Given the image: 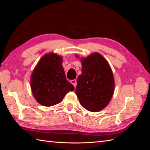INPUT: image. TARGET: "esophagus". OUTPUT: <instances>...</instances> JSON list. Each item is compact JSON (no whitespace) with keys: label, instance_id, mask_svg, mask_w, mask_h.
<instances>
[{"label":"esophagus","instance_id":"esophagus-1","mask_svg":"<svg viewBox=\"0 0 150 150\" xmlns=\"http://www.w3.org/2000/svg\"><path fill=\"white\" fill-rule=\"evenodd\" d=\"M71 83L73 84V86H74V88H76V84H77V81L76 79H73V80H71Z\"/></svg>","mask_w":150,"mask_h":150}]
</instances>
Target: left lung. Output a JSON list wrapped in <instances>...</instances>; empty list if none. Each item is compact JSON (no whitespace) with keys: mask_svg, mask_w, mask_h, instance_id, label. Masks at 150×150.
I'll list each match as a JSON object with an SVG mask.
<instances>
[{"mask_svg":"<svg viewBox=\"0 0 150 150\" xmlns=\"http://www.w3.org/2000/svg\"><path fill=\"white\" fill-rule=\"evenodd\" d=\"M82 74L77 81L76 94L86 110L100 111L110 103L115 80L107 61L98 52L81 59Z\"/></svg>","mask_w":150,"mask_h":150,"instance_id":"left-lung-1","label":"left lung"}]
</instances>
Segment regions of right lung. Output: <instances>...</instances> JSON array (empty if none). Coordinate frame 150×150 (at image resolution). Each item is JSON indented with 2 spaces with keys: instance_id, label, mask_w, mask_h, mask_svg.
Segmentation results:
<instances>
[{
  "instance_id": "1",
  "label": "right lung",
  "mask_w": 150,
  "mask_h": 150,
  "mask_svg": "<svg viewBox=\"0 0 150 150\" xmlns=\"http://www.w3.org/2000/svg\"><path fill=\"white\" fill-rule=\"evenodd\" d=\"M62 57L56 54L44 56L31 76L32 92L39 104L52 106L61 103L74 87L66 79Z\"/></svg>"
}]
</instances>
